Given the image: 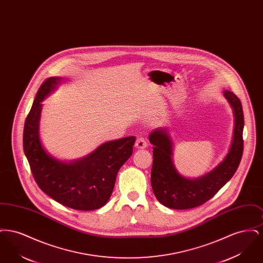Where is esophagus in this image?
<instances>
[{"instance_id": "obj_1", "label": "esophagus", "mask_w": 263, "mask_h": 263, "mask_svg": "<svg viewBox=\"0 0 263 263\" xmlns=\"http://www.w3.org/2000/svg\"><path fill=\"white\" fill-rule=\"evenodd\" d=\"M148 146V143H147V140L144 137H138L136 140V143H135V147L136 149H145L147 148Z\"/></svg>"}]
</instances>
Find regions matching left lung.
Returning <instances> with one entry per match:
<instances>
[{"instance_id":"obj_1","label":"left lung","mask_w":263,"mask_h":263,"mask_svg":"<svg viewBox=\"0 0 263 263\" xmlns=\"http://www.w3.org/2000/svg\"><path fill=\"white\" fill-rule=\"evenodd\" d=\"M224 96L235 113L234 138L225 160L211 173L197 179L178 175L172 161V142L167 130L157 128L149 135L154 146L151 183L156 198L163 206L177 210L198 207L210 200L237 172L243 151V111L234 92L225 90Z\"/></svg>"}]
</instances>
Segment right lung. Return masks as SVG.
I'll return each instance as SVG.
<instances>
[{
	"label": "right lung",
	"mask_w": 263,
	"mask_h": 263,
	"mask_svg": "<svg viewBox=\"0 0 263 263\" xmlns=\"http://www.w3.org/2000/svg\"><path fill=\"white\" fill-rule=\"evenodd\" d=\"M57 81L58 78H48L38 88L25 119L24 151L32 175L44 193L75 210H96L110 198L117 173L132 155L135 137L105 143L87 158L73 163H62L51 158L41 146L38 123L41 101Z\"/></svg>",
	"instance_id": "1"
}]
</instances>
